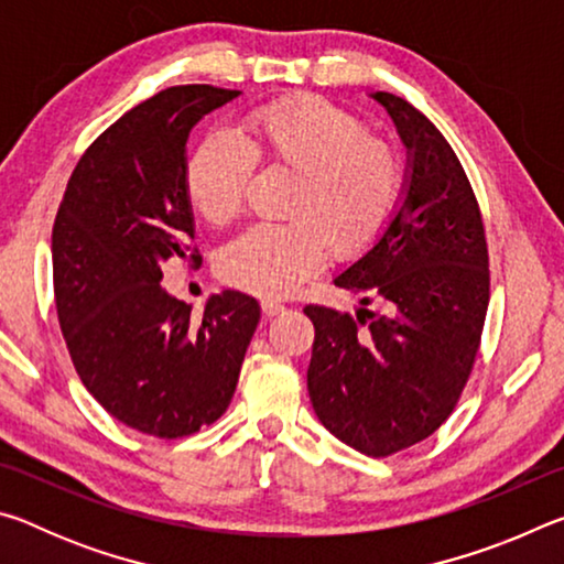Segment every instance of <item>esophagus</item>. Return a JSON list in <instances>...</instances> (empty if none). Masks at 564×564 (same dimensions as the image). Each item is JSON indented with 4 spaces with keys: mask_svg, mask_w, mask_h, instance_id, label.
<instances>
[{
    "mask_svg": "<svg viewBox=\"0 0 564 564\" xmlns=\"http://www.w3.org/2000/svg\"><path fill=\"white\" fill-rule=\"evenodd\" d=\"M261 311H263V316H269V318H273V316H279V313H283V311H285V305H283L281 301H273V299H263V301H261Z\"/></svg>",
    "mask_w": 564,
    "mask_h": 564,
    "instance_id": "1",
    "label": "esophagus"
}]
</instances>
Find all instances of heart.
<instances>
[{
	"label": "heart",
	"mask_w": 564,
	"mask_h": 564,
	"mask_svg": "<svg viewBox=\"0 0 564 564\" xmlns=\"http://www.w3.org/2000/svg\"><path fill=\"white\" fill-rule=\"evenodd\" d=\"M253 161L295 174L283 214L256 224L224 248L218 271L259 295H285L316 273L326 256H352L386 231L398 212L405 161L386 139L336 104L283 99L251 111L238 129L214 131L186 164L191 204L206 221L241 214Z\"/></svg>",
	"instance_id": "1"
}]
</instances>
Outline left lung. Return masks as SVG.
Instances as JSON below:
<instances>
[{"instance_id": "left-lung-1", "label": "left lung", "mask_w": 564, "mask_h": 564, "mask_svg": "<svg viewBox=\"0 0 564 564\" xmlns=\"http://www.w3.org/2000/svg\"><path fill=\"white\" fill-rule=\"evenodd\" d=\"M408 151L386 231L333 283L360 293L356 316L305 305L316 340L308 395L328 431L370 457L433 435L453 413L490 299L488 243L470 181L435 123L388 91L370 94ZM376 300L383 314L368 312Z\"/></svg>"}]
</instances>
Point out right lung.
Masks as SVG:
<instances>
[{
	"instance_id": "add662e5",
	"label": "right lung",
	"mask_w": 564,
	"mask_h": 564,
	"mask_svg": "<svg viewBox=\"0 0 564 564\" xmlns=\"http://www.w3.org/2000/svg\"><path fill=\"white\" fill-rule=\"evenodd\" d=\"M241 91L171 87L141 101L84 151L52 231L54 299L82 383L133 431L184 437L224 415L261 305L241 291L196 316L161 279L188 248L194 212L186 141Z\"/></svg>"
}]
</instances>
